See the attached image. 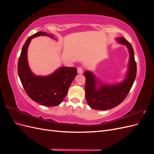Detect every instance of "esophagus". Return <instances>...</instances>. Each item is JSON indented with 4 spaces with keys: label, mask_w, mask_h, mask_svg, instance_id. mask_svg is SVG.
<instances>
[{
    "label": "esophagus",
    "mask_w": 154,
    "mask_h": 154,
    "mask_svg": "<svg viewBox=\"0 0 154 154\" xmlns=\"http://www.w3.org/2000/svg\"><path fill=\"white\" fill-rule=\"evenodd\" d=\"M77 71H78V74H83V68L81 67H78L77 69Z\"/></svg>",
    "instance_id": "34e87169"
}]
</instances>
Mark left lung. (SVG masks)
I'll use <instances>...</instances> for the list:
<instances>
[{"instance_id": "8db88e82", "label": "left lung", "mask_w": 154, "mask_h": 154, "mask_svg": "<svg viewBox=\"0 0 154 154\" xmlns=\"http://www.w3.org/2000/svg\"><path fill=\"white\" fill-rule=\"evenodd\" d=\"M116 40L128 49L130 54L128 71L124 80L116 84H108L101 82L91 71L84 72L86 78V100L93 109L105 110L119 105L128 95L136 79L137 67L132 45L123 37H119Z\"/></svg>"}]
</instances>
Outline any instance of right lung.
<instances>
[{
    "instance_id": "obj_1",
    "label": "right lung",
    "mask_w": 154,
    "mask_h": 154,
    "mask_svg": "<svg viewBox=\"0 0 154 154\" xmlns=\"http://www.w3.org/2000/svg\"><path fill=\"white\" fill-rule=\"evenodd\" d=\"M40 36L53 35L38 32L27 39L23 45L18 62V74L27 94L34 101L47 106L58 105L66 96L68 89L77 74L74 67H61L48 76H37L32 72L27 62V49L32 38Z\"/></svg>"
}]
</instances>
